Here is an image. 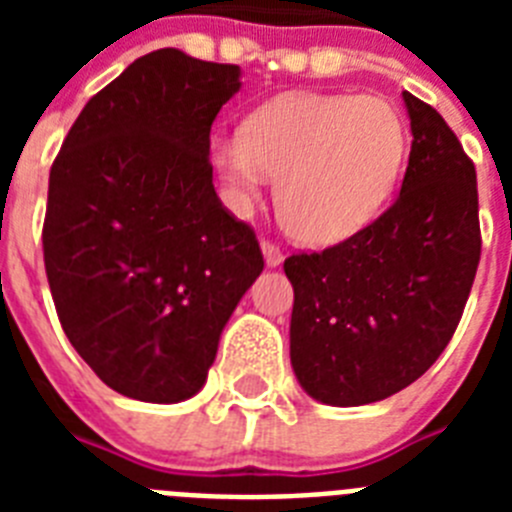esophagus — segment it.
Listing matches in <instances>:
<instances>
[{"mask_svg": "<svg viewBox=\"0 0 512 512\" xmlns=\"http://www.w3.org/2000/svg\"><path fill=\"white\" fill-rule=\"evenodd\" d=\"M261 251H264V259H266V266H279L284 259L282 248L277 246V243L271 241H261Z\"/></svg>", "mask_w": 512, "mask_h": 512, "instance_id": "obj_1", "label": "esophagus"}]
</instances>
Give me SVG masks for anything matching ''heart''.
Segmentation results:
<instances>
[{
	"label": "heart",
	"mask_w": 512,
	"mask_h": 512,
	"mask_svg": "<svg viewBox=\"0 0 512 512\" xmlns=\"http://www.w3.org/2000/svg\"><path fill=\"white\" fill-rule=\"evenodd\" d=\"M215 164L235 205L274 176L284 230L302 243H336L384 205L405 156V125L387 99L300 94L261 107L241 140H217Z\"/></svg>",
	"instance_id": "heart-1"
}]
</instances>
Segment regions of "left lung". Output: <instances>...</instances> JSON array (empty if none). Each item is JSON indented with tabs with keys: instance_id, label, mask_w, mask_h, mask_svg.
<instances>
[{
	"instance_id": "1",
	"label": "left lung",
	"mask_w": 512,
	"mask_h": 512,
	"mask_svg": "<svg viewBox=\"0 0 512 512\" xmlns=\"http://www.w3.org/2000/svg\"><path fill=\"white\" fill-rule=\"evenodd\" d=\"M413 146L392 207L325 251L292 253L289 356L302 390L356 408L405 390L449 346L477 274V171L431 104L402 92Z\"/></svg>"
}]
</instances>
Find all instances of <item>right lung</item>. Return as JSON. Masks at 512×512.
<instances>
[{"label": "right lung", "instance_id": "1", "mask_svg": "<svg viewBox=\"0 0 512 512\" xmlns=\"http://www.w3.org/2000/svg\"><path fill=\"white\" fill-rule=\"evenodd\" d=\"M233 63L140 56L81 110L51 166L43 259L76 354L140 402L197 395L235 305L264 269L212 187L210 130Z\"/></svg>", "mask_w": 512, "mask_h": 512}]
</instances>
